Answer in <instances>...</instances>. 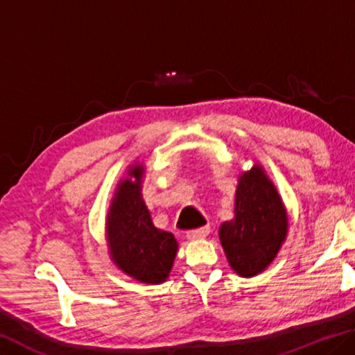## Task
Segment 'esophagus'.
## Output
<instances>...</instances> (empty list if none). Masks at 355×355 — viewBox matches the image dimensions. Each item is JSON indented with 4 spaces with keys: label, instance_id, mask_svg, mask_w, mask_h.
<instances>
[{
    "label": "esophagus",
    "instance_id": "esophagus-1",
    "mask_svg": "<svg viewBox=\"0 0 355 355\" xmlns=\"http://www.w3.org/2000/svg\"><path fill=\"white\" fill-rule=\"evenodd\" d=\"M208 234H210V227L207 226V227H200V229H196V230H189L187 237L189 240H202V239H205Z\"/></svg>",
    "mask_w": 355,
    "mask_h": 355
}]
</instances>
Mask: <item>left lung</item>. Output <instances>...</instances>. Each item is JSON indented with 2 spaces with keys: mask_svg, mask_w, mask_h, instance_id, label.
<instances>
[{
  "mask_svg": "<svg viewBox=\"0 0 355 355\" xmlns=\"http://www.w3.org/2000/svg\"><path fill=\"white\" fill-rule=\"evenodd\" d=\"M288 210L266 168L254 162L239 175L234 218L219 227V241L235 273L251 278L262 273L286 241Z\"/></svg>",
  "mask_w": 355,
  "mask_h": 355,
  "instance_id": "8db88e82",
  "label": "left lung"
}]
</instances>
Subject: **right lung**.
Wrapping results in <instances>:
<instances>
[{
    "mask_svg": "<svg viewBox=\"0 0 355 355\" xmlns=\"http://www.w3.org/2000/svg\"><path fill=\"white\" fill-rule=\"evenodd\" d=\"M145 166H128L112 196L105 216V240L112 262L139 283L161 284L168 278L178 243L157 229L142 196Z\"/></svg>",
    "mask_w": 355,
    "mask_h": 355,
    "instance_id": "obj_1",
    "label": "right lung"
}]
</instances>
